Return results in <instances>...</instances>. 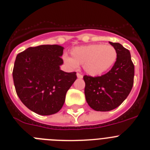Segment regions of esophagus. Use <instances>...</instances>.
<instances>
[{
    "label": "esophagus",
    "mask_w": 150,
    "mask_h": 150,
    "mask_svg": "<svg viewBox=\"0 0 150 150\" xmlns=\"http://www.w3.org/2000/svg\"><path fill=\"white\" fill-rule=\"evenodd\" d=\"M77 77H78V78H83V75H81V73H78V72L77 73Z\"/></svg>",
    "instance_id": "34e87169"
}]
</instances>
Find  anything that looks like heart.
Segmentation results:
<instances>
[{"label":"heart","mask_w":150,"mask_h":150,"mask_svg":"<svg viewBox=\"0 0 150 150\" xmlns=\"http://www.w3.org/2000/svg\"><path fill=\"white\" fill-rule=\"evenodd\" d=\"M72 57L64 56L65 63L72 69H77L78 64L91 76H99L107 72L115 63L117 58L116 49L110 45L92 44L79 46L70 51Z\"/></svg>","instance_id":"1"}]
</instances>
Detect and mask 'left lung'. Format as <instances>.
Instances as JSON below:
<instances>
[{"instance_id": "obj_1", "label": "left lung", "mask_w": 150, "mask_h": 150, "mask_svg": "<svg viewBox=\"0 0 150 150\" xmlns=\"http://www.w3.org/2000/svg\"><path fill=\"white\" fill-rule=\"evenodd\" d=\"M109 43L117 52V61L111 69L101 76H83L86 100L97 111H109L120 106L133 85L134 65L130 51L120 43Z\"/></svg>"}]
</instances>
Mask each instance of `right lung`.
<instances>
[{"label":"right lung","instance_id":"obj_1","mask_svg":"<svg viewBox=\"0 0 150 150\" xmlns=\"http://www.w3.org/2000/svg\"><path fill=\"white\" fill-rule=\"evenodd\" d=\"M64 47L58 45L30 47L16 57L13 80L22 103L40 115L61 110L66 94L77 78L76 72L61 70Z\"/></svg>","mask_w":150,"mask_h":150}]
</instances>
